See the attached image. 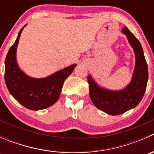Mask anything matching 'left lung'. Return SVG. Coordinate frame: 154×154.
Wrapping results in <instances>:
<instances>
[{
    "mask_svg": "<svg viewBox=\"0 0 154 154\" xmlns=\"http://www.w3.org/2000/svg\"><path fill=\"white\" fill-rule=\"evenodd\" d=\"M122 32L133 48L136 60L130 83L122 89L112 90L100 86L90 74L87 77L92 103L97 109L111 116L121 115L137 106L143 97L148 80L147 65L140 42L127 27Z\"/></svg>",
    "mask_w": 154,
    "mask_h": 154,
    "instance_id": "obj_1",
    "label": "left lung"
}]
</instances>
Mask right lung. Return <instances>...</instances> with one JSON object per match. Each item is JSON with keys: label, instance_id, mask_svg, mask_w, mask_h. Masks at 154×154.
<instances>
[{"label": "right lung", "instance_id": "obj_1", "mask_svg": "<svg viewBox=\"0 0 154 154\" xmlns=\"http://www.w3.org/2000/svg\"><path fill=\"white\" fill-rule=\"evenodd\" d=\"M27 25V24H26ZM24 25L10 48L5 60V83L11 95L22 106L31 110H41L57 103L63 83L74 71L77 64H72L54 74L42 78L29 77L19 67L16 52Z\"/></svg>", "mask_w": 154, "mask_h": 154}]
</instances>
